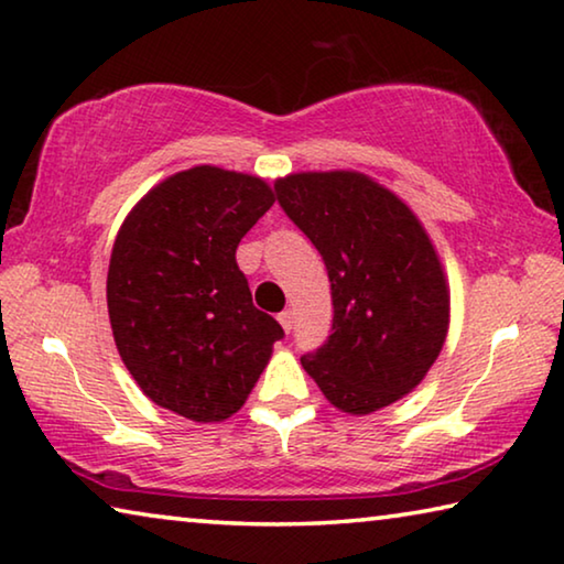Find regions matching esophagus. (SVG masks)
<instances>
[{
  "label": "esophagus",
  "instance_id": "esophagus-1",
  "mask_svg": "<svg viewBox=\"0 0 564 564\" xmlns=\"http://www.w3.org/2000/svg\"><path fill=\"white\" fill-rule=\"evenodd\" d=\"M279 324L283 326V330H291L293 328V314H291V311H281Z\"/></svg>",
  "mask_w": 564,
  "mask_h": 564
}]
</instances>
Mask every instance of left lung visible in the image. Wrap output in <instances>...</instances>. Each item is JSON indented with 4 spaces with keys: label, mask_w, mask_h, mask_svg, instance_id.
<instances>
[{
    "label": "left lung",
    "mask_w": 564,
    "mask_h": 564,
    "mask_svg": "<svg viewBox=\"0 0 564 564\" xmlns=\"http://www.w3.org/2000/svg\"><path fill=\"white\" fill-rule=\"evenodd\" d=\"M275 191L324 258L334 301L328 341L301 366L354 416L411 394L449 330V283L422 220L359 170L291 173Z\"/></svg>",
    "instance_id": "8db88e82"
}]
</instances>
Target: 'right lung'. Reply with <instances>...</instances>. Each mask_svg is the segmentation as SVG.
Returning <instances> with one entry per match:
<instances>
[{
  "label": "right lung",
  "mask_w": 564,
  "mask_h": 564,
  "mask_svg": "<svg viewBox=\"0 0 564 564\" xmlns=\"http://www.w3.org/2000/svg\"><path fill=\"white\" fill-rule=\"evenodd\" d=\"M273 203L263 177L195 165L150 187L122 220L107 314L122 364L158 406L223 422L271 361L283 328L253 306L236 248Z\"/></svg>",
  "instance_id": "obj_1"
}]
</instances>
